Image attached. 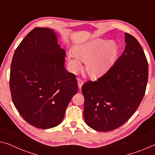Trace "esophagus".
Instances as JSON below:
<instances>
[{
	"label": "esophagus",
	"instance_id": "obj_1",
	"mask_svg": "<svg viewBox=\"0 0 155 155\" xmlns=\"http://www.w3.org/2000/svg\"><path fill=\"white\" fill-rule=\"evenodd\" d=\"M84 82L83 81L81 80V79H78V88H79L80 90H81V88H82V86L83 85Z\"/></svg>",
	"mask_w": 155,
	"mask_h": 155
}]
</instances>
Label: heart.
<instances>
[{
  "label": "heart",
  "instance_id": "heart-1",
  "mask_svg": "<svg viewBox=\"0 0 155 155\" xmlns=\"http://www.w3.org/2000/svg\"><path fill=\"white\" fill-rule=\"evenodd\" d=\"M72 54L67 56V64L71 71L76 73L82 64L90 77L97 78L107 72L117 60L118 47L113 41L95 39L75 45Z\"/></svg>",
  "mask_w": 155,
  "mask_h": 155
}]
</instances>
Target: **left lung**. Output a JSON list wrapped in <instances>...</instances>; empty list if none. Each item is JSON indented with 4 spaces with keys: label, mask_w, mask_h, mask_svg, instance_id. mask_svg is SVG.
<instances>
[{
    "label": "left lung",
    "mask_w": 155,
    "mask_h": 155,
    "mask_svg": "<svg viewBox=\"0 0 155 155\" xmlns=\"http://www.w3.org/2000/svg\"><path fill=\"white\" fill-rule=\"evenodd\" d=\"M125 49L115 64L98 80L82 86L84 118L97 131H110L129 120L144 96L148 64L142 46L124 33Z\"/></svg>",
    "instance_id": "obj_1"
}]
</instances>
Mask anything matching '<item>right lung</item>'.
<instances>
[{
    "instance_id": "1",
    "label": "right lung",
    "mask_w": 155,
    "mask_h": 155,
    "mask_svg": "<svg viewBox=\"0 0 155 155\" xmlns=\"http://www.w3.org/2000/svg\"><path fill=\"white\" fill-rule=\"evenodd\" d=\"M66 52L52 29L35 28L16 48L11 64L12 101L24 120L48 129L61 123L78 93L75 75L64 67Z\"/></svg>"
}]
</instances>
